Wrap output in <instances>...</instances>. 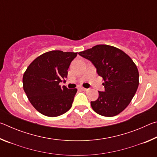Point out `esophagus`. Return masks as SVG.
Returning <instances> with one entry per match:
<instances>
[{"instance_id":"esophagus-1","label":"esophagus","mask_w":157,"mask_h":157,"mask_svg":"<svg viewBox=\"0 0 157 157\" xmlns=\"http://www.w3.org/2000/svg\"><path fill=\"white\" fill-rule=\"evenodd\" d=\"M81 89L82 90V91H88V89H86V88H84V87H82L81 88Z\"/></svg>"}]
</instances>
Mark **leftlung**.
Listing matches in <instances>:
<instances>
[{"mask_svg": "<svg viewBox=\"0 0 157 157\" xmlns=\"http://www.w3.org/2000/svg\"><path fill=\"white\" fill-rule=\"evenodd\" d=\"M78 54L91 61L105 81V91H98V99L91 102L93 109L106 117L121 113L132 101L139 84V71L131 57L123 50L105 44Z\"/></svg>", "mask_w": 157, "mask_h": 157, "instance_id": "1", "label": "left lung"}]
</instances>
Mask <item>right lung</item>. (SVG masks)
Returning <instances> with one entry per match:
<instances>
[{
	"label": "right lung",
	"instance_id": "obj_1",
	"mask_svg": "<svg viewBox=\"0 0 157 157\" xmlns=\"http://www.w3.org/2000/svg\"><path fill=\"white\" fill-rule=\"evenodd\" d=\"M78 52L52 50L36 57L23 76V89L32 105L44 116L62 115L72 107L77 89L61 87Z\"/></svg>",
	"mask_w": 157,
	"mask_h": 157
}]
</instances>
